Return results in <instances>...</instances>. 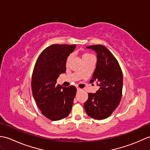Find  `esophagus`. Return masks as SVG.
<instances>
[{
  "instance_id": "obj_1",
  "label": "esophagus",
  "mask_w": 150,
  "mask_h": 150,
  "mask_svg": "<svg viewBox=\"0 0 150 150\" xmlns=\"http://www.w3.org/2000/svg\"><path fill=\"white\" fill-rule=\"evenodd\" d=\"M77 91H81V90H82V89L80 88H79V87H77Z\"/></svg>"
}]
</instances>
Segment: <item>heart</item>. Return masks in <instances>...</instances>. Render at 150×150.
Instances as JSON below:
<instances>
[{"label":"heart","instance_id":"1","mask_svg":"<svg viewBox=\"0 0 150 150\" xmlns=\"http://www.w3.org/2000/svg\"><path fill=\"white\" fill-rule=\"evenodd\" d=\"M92 56H93V55H91V54H90V53H85L83 54V55H82V59H87V58H88V57H92ZM71 59V55H69L68 57V58H67L66 64H68V62H69V60H70V59Z\"/></svg>","mask_w":150,"mask_h":150}]
</instances>
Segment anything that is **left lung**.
<instances>
[{
  "label": "left lung",
  "instance_id": "8db88e82",
  "mask_svg": "<svg viewBox=\"0 0 150 150\" xmlns=\"http://www.w3.org/2000/svg\"><path fill=\"white\" fill-rule=\"evenodd\" d=\"M97 53V66L90 82L97 81L99 89L95 93H88L84 104L90 117L101 120L110 117L119 106L122 97L123 76L119 64L109 50L103 45L86 47Z\"/></svg>",
  "mask_w": 150,
  "mask_h": 150
}]
</instances>
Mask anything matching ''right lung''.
Listing matches in <instances>:
<instances>
[{
	"label": "right lung",
	"mask_w": 150,
	"mask_h": 150,
	"mask_svg": "<svg viewBox=\"0 0 150 150\" xmlns=\"http://www.w3.org/2000/svg\"><path fill=\"white\" fill-rule=\"evenodd\" d=\"M76 45L53 44L44 50L38 58L31 79L33 96L39 110L52 120L68 117L71 110L77 89L73 86L57 84L61 73L66 72V62Z\"/></svg>",
	"instance_id": "right-lung-1"
}]
</instances>
